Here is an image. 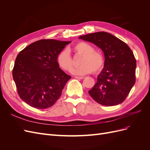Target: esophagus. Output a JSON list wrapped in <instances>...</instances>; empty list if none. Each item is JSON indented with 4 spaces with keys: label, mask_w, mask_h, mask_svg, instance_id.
I'll list each match as a JSON object with an SVG mask.
<instances>
[{
    "label": "esophagus",
    "mask_w": 150,
    "mask_h": 150,
    "mask_svg": "<svg viewBox=\"0 0 150 150\" xmlns=\"http://www.w3.org/2000/svg\"><path fill=\"white\" fill-rule=\"evenodd\" d=\"M74 78L76 79H83L84 78V77L83 76H74Z\"/></svg>",
    "instance_id": "obj_1"
}]
</instances>
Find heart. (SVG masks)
I'll return each mask as SVG.
<instances>
[{
  "label": "heart",
  "instance_id": "1",
  "mask_svg": "<svg viewBox=\"0 0 150 150\" xmlns=\"http://www.w3.org/2000/svg\"><path fill=\"white\" fill-rule=\"evenodd\" d=\"M73 50L82 55L79 61L81 66L71 70V73L74 75H85L91 73L93 71L97 72L100 71L104 63L103 54L98 51H94V47L88 43L80 42L75 44ZM57 62L63 70L69 71L72 67V57L68 49H63L58 54Z\"/></svg>",
  "mask_w": 150,
  "mask_h": 150
}]
</instances>
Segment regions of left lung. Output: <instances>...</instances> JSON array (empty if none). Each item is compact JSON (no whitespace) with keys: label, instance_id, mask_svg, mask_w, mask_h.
Listing matches in <instances>:
<instances>
[{"label":"left lung","instance_id":"1","mask_svg":"<svg viewBox=\"0 0 150 150\" xmlns=\"http://www.w3.org/2000/svg\"><path fill=\"white\" fill-rule=\"evenodd\" d=\"M92 42L104 52V64L97 82L89 91L95 101L106 106H116L124 101L135 83L137 67L134 54L121 40L106 32L79 36Z\"/></svg>","mask_w":150,"mask_h":150}]
</instances>
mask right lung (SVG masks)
<instances>
[{
  "label": "right lung",
  "mask_w": 150,
  "mask_h": 150,
  "mask_svg": "<svg viewBox=\"0 0 150 150\" xmlns=\"http://www.w3.org/2000/svg\"><path fill=\"white\" fill-rule=\"evenodd\" d=\"M71 41L42 39L30 44L18 54L13 79L21 99L37 109L54 105L71 77L57 62L58 54Z\"/></svg>",
  "instance_id": "right-lung-1"
}]
</instances>
